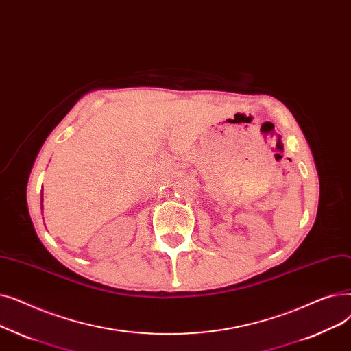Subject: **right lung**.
Returning a JSON list of instances; mask_svg holds the SVG:
<instances>
[{
	"mask_svg": "<svg viewBox=\"0 0 351 351\" xmlns=\"http://www.w3.org/2000/svg\"><path fill=\"white\" fill-rule=\"evenodd\" d=\"M41 208H43V194H41Z\"/></svg>",
	"mask_w": 351,
	"mask_h": 351,
	"instance_id": "add662e5",
	"label": "right lung"
}]
</instances>
